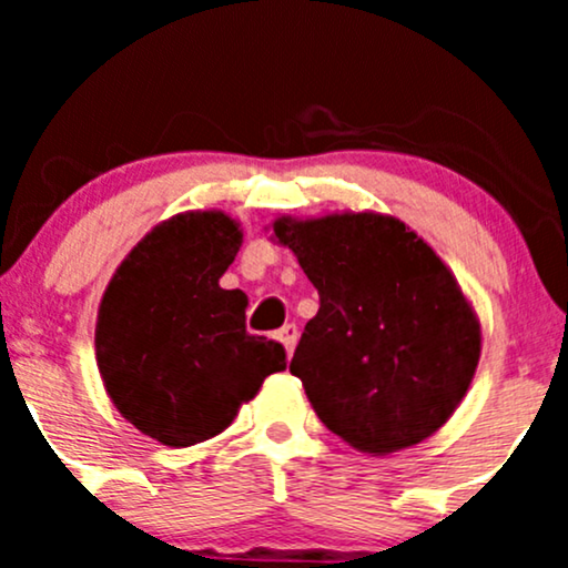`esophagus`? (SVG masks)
<instances>
[{
    "label": "esophagus",
    "mask_w": 568,
    "mask_h": 568,
    "mask_svg": "<svg viewBox=\"0 0 568 568\" xmlns=\"http://www.w3.org/2000/svg\"><path fill=\"white\" fill-rule=\"evenodd\" d=\"M277 338L285 344L288 355H293V347H296V342H298V325L296 323H285L283 328L277 331Z\"/></svg>",
    "instance_id": "1"
}]
</instances>
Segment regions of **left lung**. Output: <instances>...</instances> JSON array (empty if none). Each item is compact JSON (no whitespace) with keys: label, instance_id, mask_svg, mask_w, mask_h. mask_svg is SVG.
<instances>
[{"label":"left lung","instance_id":"8db88e82","mask_svg":"<svg viewBox=\"0 0 568 568\" xmlns=\"http://www.w3.org/2000/svg\"><path fill=\"white\" fill-rule=\"evenodd\" d=\"M275 234L321 296L291 374L323 425L368 454L446 425L478 366L480 328L433 247L376 213L280 219Z\"/></svg>","mask_w":568,"mask_h":568}]
</instances>
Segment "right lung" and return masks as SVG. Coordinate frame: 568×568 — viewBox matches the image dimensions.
<instances>
[{"label":"right lung","instance_id":"1","mask_svg":"<svg viewBox=\"0 0 568 568\" xmlns=\"http://www.w3.org/2000/svg\"><path fill=\"white\" fill-rule=\"evenodd\" d=\"M243 234L224 213H181L149 232L103 293L95 357L130 425L165 446L202 443L285 368V347L245 328L247 296L219 277Z\"/></svg>","mask_w":568,"mask_h":568}]
</instances>
